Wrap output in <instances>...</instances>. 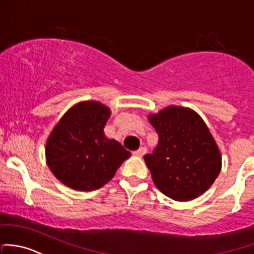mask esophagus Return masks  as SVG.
Returning <instances> with one entry per match:
<instances>
[{
    "label": "esophagus",
    "mask_w": 254,
    "mask_h": 254,
    "mask_svg": "<svg viewBox=\"0 0 254 254\" xmlns=\"http://www.w3.org/2000/svg\"><path fill=\"white\" fill-rule=\"evenodd\" d=\"M146 152H147V148H146V147H140V148L137 149V151L134 152V154H135V156H137V157H142V156H145Z\"/></svg>",
    "instance_id": "1"
}]
</instances>
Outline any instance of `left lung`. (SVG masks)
Segmentation results:
<instances>
[{
  "instance_id": "obj_1",
  "label": "left lung",
  "mask_w": 254,
  "mask_h": 254,
  "mask_svg": "<svg viewBox=\"0 0 254 254\" xmlns=\"http://www.w3.org/2000/svg\"><path fill=\"white\" fill-rule=\"evenodd\" d=\"M158 145L143 157L153 183L175 201H191L210 188L221 157L203 119L194 111L170 106L148 117Z\"/></svg>"
}]
</instances>
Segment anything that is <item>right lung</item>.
I'll list each match as a JSON object with an SVG mask.
<instances>
[{"instance_id":"1","label":"right lung","mask_w":254,"mask_h":254,"mask_svg":"<svg viewBox=\"0 0 254 254\" xmlns=\"http://www.w3.org/2000/svg\"><path fill=\"white\" fill-rule=\"evenodd\" d=\"M108 107L87 101L71 107L58 122L46 143V161L53 175L68 188L93 191L108 183L130 157L103 132Z\"/></svg>"}]
</instances>
